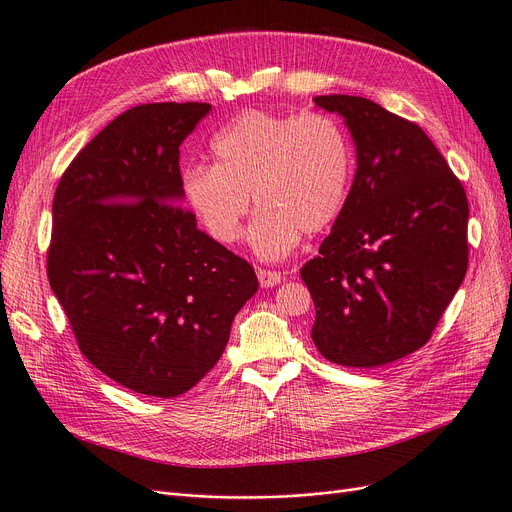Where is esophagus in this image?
I'll return each mask as SVG.
<instances>
[{
  "label": "esophagus",
  "mask_w": 512,
  "mask_h": 512,
  "mask_svg": "<svg viewBox=\"0 0 512 512\" xmlns=\"http://www.w3.org/2000/svg\"><path fill=\"white\" fill-rule=\"evenodd\" d=\"M257 278H259V285L261 287H276V285H280V280H282V276H280V272H274V270H257Z\"/></svg>",
  "instance_id": "esophagus-1"
}]
</instances>
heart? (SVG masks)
<instances>
[{
    "mask_svg": "<svg viewBox=\"0 0 512 512\" xmlns=\"http://www.w3.org/2000/svg\"><path fill=\"white\" fill-rule=\"evenodd\" d=\"M215 164L183 170V196L215 242L242 238L251 196L257 217L251 249L263 259L289 255L301 232L312 236L344 211L352 181V149L327 113L282 116L244 111L211 143Z\"/></svg>",
    "mask_w": 512,
    "mask_h": 512,
    "instance_id": "heart-1",
    "label": "heart"
}]
</instances>
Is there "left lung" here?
Listing matches in <instances>:
<instances>
[{
	"instance_id": "1",
	"label": "left lung",
	"mask_w": 512,
	"mask_h": 512,
	"mask_svg": "<svg viewBox=\"0 0 512 512\" xmlns=\"http://www.w3.org/2000/svg\"><path fill=\"white\" fill-rule=\"evenodd\" d=\"M356 147L344 211L301 268L327 361L380 367L420 350L468 268V200L426 132L350 94L316 97Z\"/></svg>"
}]
</instances>
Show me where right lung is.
I'll return each instance as SVG.
<instances>
[{"label":"right lung","instance_id":"right-lung-1","mask_svg":"<svg viewBox=\"0 0 512 512\" xmlns=\"http://www.w3.org/2000/svg\"><path fill=\"white\" fill-rule=\"evenodd\" d=\"M208 103L137 105L94 137L52 202L48 280L88 361L158 399L194 388L259 282L196 227L179 147Z\"/></svg>","mask_w":512,"mask_h":512}]
</instances>
